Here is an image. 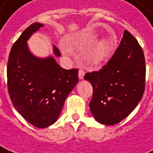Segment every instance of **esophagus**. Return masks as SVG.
Masks as SVG:
<instances>
[{
    "instance_id": "esophagus-1",
    "label": "esophagus",
    "mask_w": 153,
    "mask_h": 153,
    "mask_svg": "<svg viewBox=\"0 0 153 153\" xmlns=\"http://www.w3.org/2000/svg\"><path fill=\"white\" fill-rule=\"evenodd\" d=\"M85 71L83 69H79V79H84V76H85Z\"/></svg>"
}]
</instances>
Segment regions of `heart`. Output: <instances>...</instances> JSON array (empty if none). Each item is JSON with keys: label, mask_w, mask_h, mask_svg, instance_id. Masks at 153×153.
<instances>
[{"label": "heart", "mask_w": 153, "mask_h": 153, "mask_svg": "<svg viewBox=\"0 0 153 153\" xmlns=\"http://www.w3.org/2000/svg\"><path fill=\"white\" fill-rule=\"evenodd\" d=\"M111 42L107 38H102L99 42L94 49L93 55H92V60L94 64H101L104 63L109 57V55L111 52ZM62 51L63 54L66 57H71L73 55V50L70 47L66 44L62 45Z\"/></svg>", "instance_id": "heart-1"}]
</instances>
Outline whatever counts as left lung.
I'll return each mask as SVG.
<instances>
[{
	"label": "left lung",
	"instance_id": "obj_1",
	"mask_svg": "<svg viewBox=\"0 0 153 153\" xmlns=\"http://www.w3.org/2000/svg\"><path fill=\"white\" fill-rule=\"evenodd\" d=\"M145 78L143 51L137 39L125 30L120 45L106 65L85 75L93 86L90 108L94 119L112 126L128 116L142 100Z\"/></svg>",
	"mask_w": 153,
	"mask_h": 153
}]
</instances>
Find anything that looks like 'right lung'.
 <instances>
[{"label": "right lung", "mask_w": 153, "mask_h": 153, "mask_svg": "<svg viewBox=\"0 0 153 153\" xmlns=\"http://www.w3.org/2000/svg\"><path fill=\"white\" fill-rule=\"evenodd\" d=\"M43 24L33 23L11 48L7 63V86L11 102L21 116L37 128L56 122L65 100L77 85L79 70L64 69L53 56L39 58L29 50L27 41ZM53 53L60 52L53 45Z\"/></svg>", "instance_id": "1"}]
</instances>
